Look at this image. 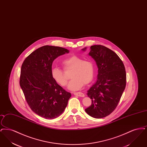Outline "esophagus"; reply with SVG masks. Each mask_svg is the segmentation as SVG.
<instances>
[{
    "instance_id": "1",
    "label": "esophagus",
    "mask_w": 147,
    "mask_h": 147,
    "mask_svg": "<svg viewBox=\"0 0 147 147\" xmlns=\"http://www.w3.org/2000/svg\"><path fill=\"white\" fill-rule=\"evenodd\" d=\"M74 95H76V96H80V97H84L85 95H84L83 93L81 92H74Z\"/></svg>"
}]
</instances>
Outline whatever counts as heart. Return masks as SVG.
Instances as JSON below:
<instances>
[{
	"instance_id": "obj_1",
	"label": "heart",
	"mask_w": 147,
	"mask_h": 147,
	"mask_svg": "<svg viewBox=\"0 0 147 147\" xmlns=\"http://www.w3.org/2000/svg\"><path fill=\"white\" fill-rule=\"evenodd\" d=\"M64 69L72 70L68 88L71 90H78L83 85L90 84L93 80L95 73V65L91 59H84L80 56L73 55L62 61ZM51 77L57 83L65 86L69 78L66 76L64 70L58 67H53L51 70Z\"/></svg>"
}]
</instances>
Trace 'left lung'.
Segmentation results:
<instances>
[{"mask_svg": "<svg viewBox=\"0 0 147 147\" xmlns=\"http://www.w3.org/2000/svg\"><path fill=\"white\" fill-rule=\"evenodd\" d=\"M90 49L89 55L98 66V80L88 91L91 104L85 111L92 117L101 119L118 105L126 87V70L122 60L111 49L102 45L91 46Z\"/></svg>", "mask_w": 147, "mask_h": 147, "instance_id": "left-lung-1", "label": "left lung"}]
</instances>
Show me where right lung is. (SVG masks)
Segmentation results:
<instances>
[{"instance_id": "1", "label": "right lung", "mask_w": 147, "mask_h": 147, "mask_svg": "<svg viewBox=\"0 0 147 147\" xmlns=\"http://www.w3.org/2000/svg\"><path fill=\"white\" fill-rule=\"evenodd\" d=\"M69 51L60 47L44 46L28 56L21 65L20 85L30 109L46 119L60 116L71 94L51 77L53 61Z\"/></svg>"}]
</instances>
